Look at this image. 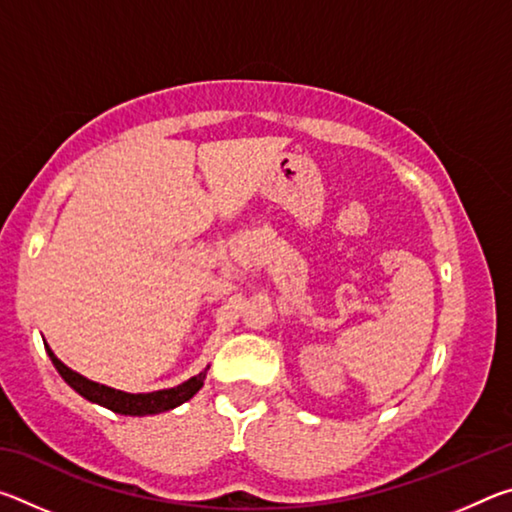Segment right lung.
Returning <instances> with one entry per match:
<instances>
[{"label":"right lung","instance_id":"add662e5","mask_svg":"<svg viewBox=\"0 0 512 512\" xmlns=\"http://www.w3.org/2000/svg\"><path fill=\"white\" fill-rule=\"evenodd\" d=\"M47 354L51 363H54L56 370L60 372V377H63L69 386L74 388L76 393L83 395L85 400H90L94 404H101L106 406V409L121 413V415H153V413H162V411H169V409H176L178 404H183L187 400H192V397L201 391L203 386V379H205V372L207 366L201 375L192 377L185 384H180L176 388H167V391H155V393H121L115 391V388H108V386H101L97 381H90L81 377L79 372L69 370L63 361H58V357L54 352L49 350V345H45Z\"/></svg>","mask_w":512,"mask_h":512}]
</instances>
